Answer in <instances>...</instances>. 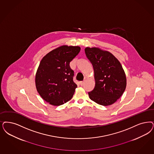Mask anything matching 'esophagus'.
Segmentation results:
<instances>
[{"mask_svg":"<svg viewBox=\"0 0 154 154\" xmlns=\"http://www.w3.org/2000/svg\"><path fill=\"white\" fill-rule=\"evenodd\" d=\"M80 84L81 86H82V85L84 84V81H80Z\"/></svg>","mask_w":154,"mask_h":154,"instance_id":"1","label":"esophagus"}]
</instances>
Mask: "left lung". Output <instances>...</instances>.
Returning a JSON list of instances; mask_svg holds the SVG:
<instances>
[{"label": "left lung", "mask_w": 154, "mask_h": 154, "mask_svg": "<svg viewBox=\"0 0 154 154\" xmlns=\"http://www.w3.org/2000/svg\"><path fill=\"white\" fill-rule=\"evenodd\" d=\"M87 58L92 64L96 84L88 93L90 100L102 106L110 105L122 96L126 78L119 61L112 53L97 48H86Z\"/></svg>", "instance_id": "left-lung-1"}]
</instances>
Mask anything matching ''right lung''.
<instances>
[{
	"label": "right lung",
	"mask_w": 154,
	"mask_h": 154,
	"mask_svg": "<svg viewBox=\"0 0 154 154\" xmlns=\"http://www.w3.org/2000/svg\"><path fill=\"white\" fill-rule=\"evenodd\" d=\"M79 47L64 45L46 54L40 61L35 77L37 91L50 104L60 106L70 100L77 85L70 62L79 53Z\"/></svg>",
	"instance_id": "obj_1"
}]
</instances>
